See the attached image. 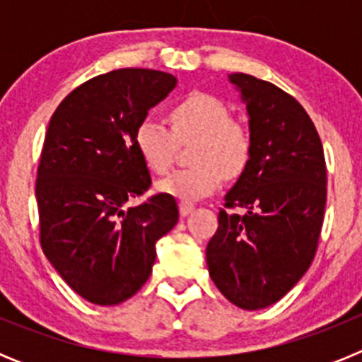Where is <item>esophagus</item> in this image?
I'll return each instance as SVG.
<instances>
[{
	"instance_id": "34e87169",
	"label": "esophagus",
	"mask_w": 362,
	"mask_h": 362,
	"mask_svg": "<svg viewBox=\"0 0 362 362\" xmlns=\"http://www.w3.org/2000/svg\"><path fill=\"white\" fill-rule=\"evenodd\" d=\"M179 212H181V216H183V217L190 216V214L194 212V204H192V203H181V204H179Z\"/></svg>"
}]
</instances>
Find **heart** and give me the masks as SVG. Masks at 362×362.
<instances>
[{
    "instance_id": "1",
    "label": "heart",
    "mask_w": 362,
    "mask_h": 362,
    "mask_svg": "<svg viewBox=\"0 0 362 362\" xmlns=\"http://www.w3.org/2000/svg\"><path fill=\"white\" fill-rule=\"evenodd\" d=\"M170 130L148 116L137 124L134 134L137 153L156 174H165L172 165L175 138L192 141L190 161L183 170L161 179L156 188L179 201H199L212 196L226 175H239L252 156L250 132L233 121L230 108L221 99L204 92H194L175 103L170 110Z\"/></svg>"
}]
</instances>
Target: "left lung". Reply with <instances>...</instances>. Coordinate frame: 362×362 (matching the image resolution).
Wrapping results in <instances>:
<instances>
[{"mask_svg":"<svg viewBox=\"0 0 362 362\" xmlns=\"http://www.w3.org/2000/svg\"><path fill=\"white\" fill-rule=\"evenodd\" d=\"M228 81L246 105L250 161L225 196L206 264L219 292L243 310L274 305L299 283L317 250L326 206L322 143L299 101L248 74Z\"/></svg>","mask_w":362,"mask_h":362,"instance_id":"obj_1","label":"left lung"}]
</instances>
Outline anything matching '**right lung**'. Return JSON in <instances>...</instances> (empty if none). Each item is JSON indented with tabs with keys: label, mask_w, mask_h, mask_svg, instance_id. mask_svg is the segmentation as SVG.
<instances>
[{
	"label": "right lung",
	"mask_w": 362,
	"mask_h": 362,
	"mask_svg": "<svg viewBox=\"0 0 362 362\" xmlns=\"http://www.w3.org/2000/svg\"><path fill=\"white\" fill-rule=\"evenodd\" d=\"M177 85L172 74L119 69L70 92L47 129L36 179L40 241L66 284L99 306L119 305L152 274L156 243L179 219L172 196L139 206L148 166L134 134Z\"/></svg>",
	"instance_id": "1"
}]
</instances>
